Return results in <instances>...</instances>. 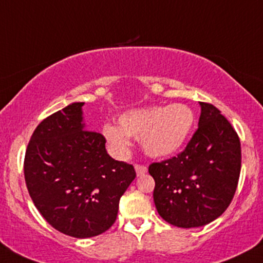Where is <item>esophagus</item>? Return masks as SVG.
<instances>
[{
  "label": "esophagus",
  "instance_id": "34e87169",
  "mask_svg": "<svg viewBox=\"0 0 263 263\" xmlns=\"http://www.w3.org/2000/svg\"><path fill=\"white\" fill-rule=\"evenodd\" d=\"M135 170H136V174H137V177H141V176H143V174L147 173V167H146V165L136 164L135 165Z\"/></svg>",
  "mask_w": 263,
  "mask_h": 263
}]
</instances>
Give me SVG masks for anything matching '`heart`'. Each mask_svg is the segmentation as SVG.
Instances as JSON below:
<instances>
[{"mask_svg":"<svg viewBox=\"0 0 263 263\" xmlns=\"http://www.w3.org/2000/svg\"><path fill=\"white\" fill-rule=\"evenodd\" d=\"M194 122V112L186 105H153L126 111L117 117V126L106 123L101 132L117 155L128 152L129 137H134L147 155L159 158L173 155L185 143Z\"/></svg>","mask_w":263,"mask_h":263,"instance_id":"b5f03b06","label":"heart"}]
</instances>
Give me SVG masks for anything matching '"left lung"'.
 Segmentation results:
<instances>
[{
  "instance_id": "obj_1",
  "label": "left lung",
  "mask_w": 263,
  "mask_h": 263,
  "mask_svg": "<svg viewBox=\"0 0 263 263\" xmlns=\"http://www.w3.org/2000/svg\"><path fill=\"white\" fill-rule=\"evenodd\" d=\"M199 104L198 129L185 149L148 168L157 211L184 229L209 224L228 209L241 170V144L231 123L214 105Z\"/></svg>"
}]
</instances>
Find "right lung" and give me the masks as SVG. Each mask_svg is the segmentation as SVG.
Masks as SVG:
<instances>
[{
	"label": "right lung",
	"instance_id": "right-lung-1",
	"mask_svg": "<svg viewBox=\"0 0 263 263\" xmlns=\"http://www.w3.org/2000/svg\"><path fill=\"white\" fill-rule=\"evenodd\" d=\"M83 106L73 102L43 120L25 157L35 208L55 230L77 238L114 225L120 198L136 178L134 165L111 158L104 136L86 128Z\"/></svg>",
	"mask_w": 263,
	"mask_h": 263
}]
</instances>
